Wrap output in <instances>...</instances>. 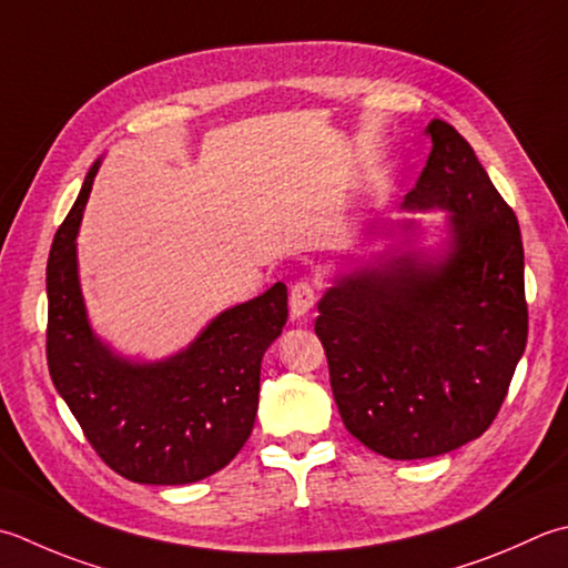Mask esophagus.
Wrapping results in <instances>:
<instances>
[{
	"mask_svg": "<svg viewBox=\"0 0 568 568\" xmlns=\"http://www.w3.org/2000/svg\"><path fill=\"white\" fill-rule=\"evenodd\" d=\"M313 305H315V287H313V283H307V281L295 283L291 287V315L295 320L305 317L310 310H313Z\"/></svg>",
	"mask_w": 568,
	"mask_h": 568,
	"instance_id": "1",
	"label": "esophagus"
}]
</instances>
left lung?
I'll use <instances>...</instances> for the list:
<instances>
[{"mask_svg": "<svg viewBox=\"0 0 568 568\" xmlns=\"http://www.w3.org/2000/svg\"><path fill=\"white\" fill-rule=\"evenodd\" d=\"M433 148L406 211H448L436 251L408 248L339 273L320 300L344 426L392 460L450 453L490 428L527 344L525 248L515 211L458 130L426 128Z\"/></svg>", "mask_w": 568, "mask_h": 568, "instance_id": "left-lung-1", "label": "left lung"}]
</instances>
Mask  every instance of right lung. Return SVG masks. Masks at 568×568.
<instances>
[{"mask_svg":"<svg viewBox=\"0 0 568 568\" xmlns=\"http://www.w3.org/2000/svg\"><path fill=\"white\" fill-rule=\"evenodd\" d=\"M100 160L55 233L47 265V359L55 392L118 475L142 485L204 480L248 440L265 349L287 320V287L219 313L186 349L158 362L113 352L88 322L75 236Z\"/></svg>","mask_w":568,"mask_h":568,"instance_id":"obj_1","label":"right lung"}]
</instances>
